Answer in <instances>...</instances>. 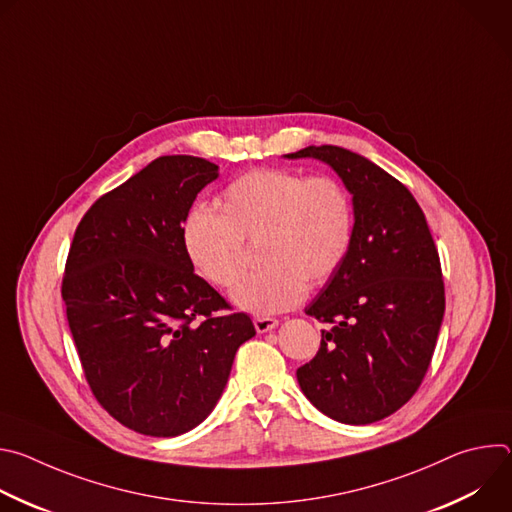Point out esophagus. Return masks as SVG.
I'll return each mask as SVG.
<instances>
[{
  "instance_id": "34e87169",
  "label": "esophagus",
  "mask_w": 512,
  "mask_h": 512,
  "mask_svg": "<svg viewBox=\"0 0 512 512\" xmlns=\"http://www.w3.org/2000/svg\"><path fill=\"white\" fill-rule=\"evenodd\" d=\"M253 324H255V330H257L259 334H263V332L273 330V328L277 326V320H275V318H269V316H255V318H253Z\"/></svg>"
}]
</instances>
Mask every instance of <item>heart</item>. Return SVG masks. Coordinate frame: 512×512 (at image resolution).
Returning a JSON list of instances; mask_svg holds the SVG:
<instances>
[{
  "instance_id": "obj_1",
  "label": "heart",
  "mask_w": 512,
  "mask_h": 512,
  "mask_svg": "<svg viewBox=\"0 0 512 512\" xmlns=\"http://www.w3.org/2000/svg\"><path fill=\"white\" fill-rule=\"evenodd\" d=\"M218 208L186 212L182 247L198 275L231 289L247 269L245 241H259L263 267L233 294L235 304L253 314L300 304L308 285L320 287L334 277L354 237L350 192L332 174L251 170L223 190Z\"/></svg>"
}]
</instances>
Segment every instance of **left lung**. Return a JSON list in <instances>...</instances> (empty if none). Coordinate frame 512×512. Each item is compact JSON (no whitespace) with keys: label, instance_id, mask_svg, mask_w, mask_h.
I'll use <instances>...</instances> for the list:
<instances>
[{"label":"left lung","instance_id":"1","mask_svg":"<svg viewBox=\"0 0 512 512\" xmlns=\"http://www.w3.org/2000/svg\"><path fill=\"white\" fill-rule=\"evenodd\" d=\"M287 158L330 164L354 202L350 251L306 308L328 328L298 383L324 415L375 423L401 409L429 369L446 310L440 255L413 194L377 164L338 145Z\"/></svg>","mask_w":512,"mask_h":512}]
</instances>
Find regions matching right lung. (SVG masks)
I'll return each instance as SVG.
<instances>
[{
  "instance_id": "add662e5",
  "label": "right lung",
  "mask_w": 512,
  "mask_h": 512,
  "mask_svg": "<svg viewBox=\"0 0 512 512\" xmlns=\"http://www.w3.org/2000/svg\"><path fill=\"white\" fill-rule=\"evenodd\" d=\"M218 166L162 156L85 212L62 300L85 379L121 425L154 437L196 427L221 397L251 318L190 265L180 227Z\"/></svg>"
}]
</instances>
